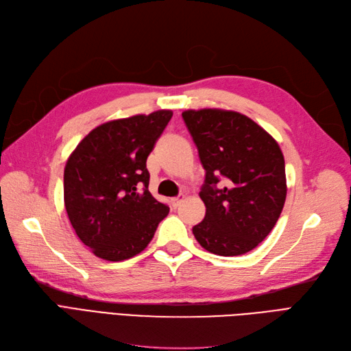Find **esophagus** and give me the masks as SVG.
<instances>
[{"instance_id": "obj_1", "label": "esophagus", "mask_w": 351, "mask_h": 351, "mask_svg": "<svg viewBox=\"0 0 351 351\" xmlns=\"http://www.w3.org/2000/svg\"><path fill=\"white\" fill-rule=\"evenodd\" d=\"M182 202H183V196L173 197V199H171V206L176 209V208H178V206H180V204H182Z\"/></svg>"}]
</instances>
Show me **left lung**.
I'll return each instance as SVG.
<instances>
[{"instance_id": "obj_1", "label": "left lung", "mask_w": 351, "mask_h": 351, "mask_svg": "<svg viewBox=\"0 0 351 351\" xmlns=\"http://www.w3.org/2000/svg\"><path fill=\"white\" fill-rule=\"evenodd\" d=\"M182 115L205 168L199 196L206 214L193 227L196 240L219 256L253 250L277 224L287 196L277 141L236 111L205 108Z\"/></svg>"}]
</instances>
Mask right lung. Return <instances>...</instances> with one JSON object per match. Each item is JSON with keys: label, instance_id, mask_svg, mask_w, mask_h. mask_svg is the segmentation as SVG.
<instances>
[{"label": "right lung", "instance_id": "right-lung-1", "mask_svg": "<svg viewBox=\"0 0 351 351\" xmlns=\"http://www.w3.org/2000/svg\"><path fill=\"white\" fill-rule=\"evenodd\" d=\"M173 111L112 120L76 146L64 168V205L71 226L95 256L120 262L151 243L169 212L149 192L146 159Z\"/></svg>", "mask_w": 351, "mask_h": 351}]
</instances>
